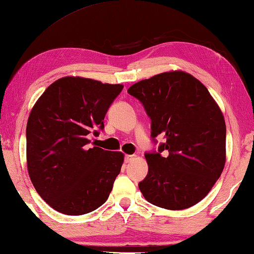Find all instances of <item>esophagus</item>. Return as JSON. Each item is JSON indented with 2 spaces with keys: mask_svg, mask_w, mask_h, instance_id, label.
I'll return each mask as SVG.
<instances>
[{
  "mask_svg": "<svg viewBox=\"0 0 254 254\" xmlns=\"http://www.w3.org/2000/svg\"><path fill=\"white\" fill-rule=\"evenodd\" d=\"M134 158H135L134 155H126V156H125V162H126V163H130L131 161H133Z\"/></svg>",
  "mask_w": 254,
  "mask_h": 254,
  "instance_id": "1",
  "label": "esophagus"
}]
</instances>
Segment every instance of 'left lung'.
<instances>
[{"label":"left lung","instance_id":"obj_1","mask_svg":"<svg viewBox=\"0 0 254 254\" xmlns=\"http://www.w3.org/2000/svg\"><path fill=\"white\" fill-rule=\"evenodd\" d=\"M151 120L158 150L145 152L148 175L138 183L145 200L171 210L200 202L225 164V123L206 86L184 71H168L128 89ZM164 151L165 155H162Z\"/></svg>","mask_w":254,"mask_h":254}]
</instances>
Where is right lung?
I'll list each match as a JSON object with an SVG mask.
<instances>
[{"mask_svg": "<svg viewBox=\"0 0 254 254\" xmlns=\"http://www.w3.org/2000/svg\"><path fill=\"white\" fill-rule=\"evenodd\" d=\"M123 89L68 76L34 104L26 126L27 170L38 194L59 213L88 214L109 197L124 154L89 148L88 135L104 129L107 110Z\"/></svg>", "mask_w": 254, "mask_h": 254, "instance_id": "obj_1", "label": "right lung"}]
</instances>
